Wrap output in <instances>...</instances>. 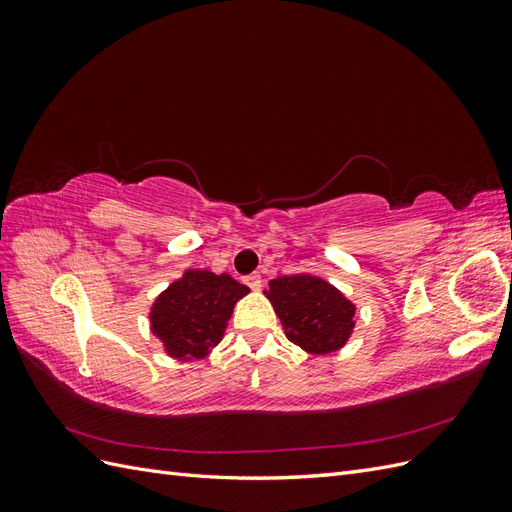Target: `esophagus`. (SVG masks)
<instances>
[{
    "label": "esophagus",
    "instance_id": "obj_1",
    "mask_svg": "<svg viewBox=\"0 0 512 512\" xmlns=\"http://www.w3.org/2000/svg\"><path fill=\"white\" fill-rule=\"evenodd\" d=\"M245 284L250 286L252 290H260V286H262V280H260V275L258 273H252V275H247L245 277Z\"/></svg>",
    "mask_w": 512,
    "mask_h": 512
}]
</instances>
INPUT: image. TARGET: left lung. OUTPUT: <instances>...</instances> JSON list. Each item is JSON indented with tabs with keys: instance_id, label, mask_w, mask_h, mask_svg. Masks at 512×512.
I'll return each instance as SVG.
<instances>
[{
	"instance_id": "8db88e82",
	"label": "left lung",
	"mask_w": 512,
	"mask_h": 512,
	"mask_svg": "<svg viewBox=\"0 0 512 512\" xmlns=\"http://www.w3.org/2000/svg\"><path fill=\"white\" fill-rule=\"evenodd\" d=\"M265 294L284 324L286 337L312 354L342 348L354 329V305L320 277H277Z\"/></svg>"
}]
</instances>
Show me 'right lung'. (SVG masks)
I'll list each match as a JSON object with an SVG mask.
<instances>
[{
	"mask_svg": "<svg viewBox=\"0 0 512 512\" xmlns=\"http://www.w3.org/2000/svg\"><path fill=\"white\" fill-rule=\"evenodd\" d=\"M250 288L230 275L185 271L151 307V331L175 359H203L220 342L235 303Z\"/></svg>",
	"mask_w": 512,
	"mask_h": 512,
	"instance_id": "obj_1",
	"label": "right lung"
}]
</instances>
